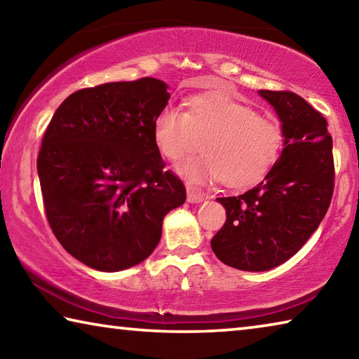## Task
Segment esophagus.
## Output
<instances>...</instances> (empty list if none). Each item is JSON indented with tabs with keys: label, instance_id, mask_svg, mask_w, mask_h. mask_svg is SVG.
Here are the masks:
<instances>
[{
	"label": "esophagus",
	"instance_id": "34e87169",
	"mask_svg": "<svg viewBox=\"0 0 359 359\" xmlns=\"http://www.w3.org/2000/svg\"><path fill=\"white\" fill-rule=\"evenodd\" d=\"M208 198L205 196V193H203V191H199V190H196V188H188V191H187V201L188 203H201V201H204V199Z\"/></svg>",
	"mask_w": 359,
	"mask_h": 359
}]
</instances>
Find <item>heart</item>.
Listing matches in <instances>:
<instances>
[{
    "mask_svg": "<svg viewBox=\"0 0 359 359\" xmlns=\"http://www.w3.org/2000/svg\"><path fill=\"white\" fill-rule=\"evenodd\" d=\"M154 139L163 156L182 163L180 174L194 184L220 180L231 188L257 184L276 165L283 147L280 121L253 111L226 92L191 96L187 111L163 107L154 121Z\"/></svg>",
    "mask_w": 359,
    "mask_h": 359,
    "instance_id": "1",
    "label": "heart"
}]
</instances>
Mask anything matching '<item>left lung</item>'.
Instances as JSON below:
<instances>
[{
	"label": "left lung",
	"instance_id": "left-lung-1",
	"mask_svg": "<svg viewBox=\"0 0 359 359\" xmlns=\"http://www.w3.org/2000/svg\"><path fill=\"white\" fill-rule=\"evenodd\" d=\"M259 95L282 121L285 147L257 187L217 198L226 222L210 241L222 263L253 272L285 263L306 244L330 208L336 174L323 115L287 90Z\"/></svg>",
	"mask_w": 359,
	"mask_h": 359
}]
</instances>
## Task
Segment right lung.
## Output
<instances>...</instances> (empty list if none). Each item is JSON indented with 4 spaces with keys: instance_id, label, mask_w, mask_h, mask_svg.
Returning <instances> with one entry per match:
<instances>
[{
    "instance_id": "right-lung-1",
    "label": "right lung",
    "mask_w": 359,
    "mask_h": 359,
    "mask_svg": "<svg viewBox=\"0 0 359 359\" xmlns=\"http://www.w3.org/2000/svg\"><path fill=\"white\" fill-rule=\"evenodd\" d=\"M168 85L154 77L69 95L38 155L47 222L60 244L93 269L136 266L155 250L163 218L185 203L184 182L154 139Z\"/></svg>"
}]
</instances>
